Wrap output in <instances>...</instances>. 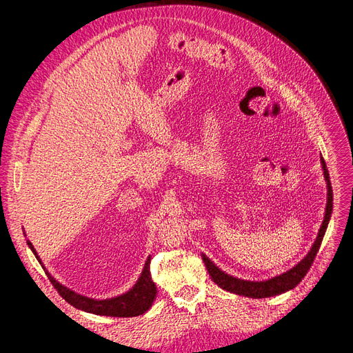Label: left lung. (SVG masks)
Masks as SVG:
<instances>
[{"instance_id": "obj_1", "label": "left lung", "mask_w": 353, "mask_h": 353, "mask_svg": "<svg viewBox=\"0 0 353 353\" xmlns=\"http://www.w3.org/2000/svg\"><path fill=\"white\" fill-rule=\"evenodd\" d=\"M321 165H323L324 178L327 183V206H325V213H324V221L321 223V227H319L316 240L314 241L311 250H309L305 258L296 266H293L292 270H288L276 276H272V279L265 280V281H249V280L236 279V276H232L227 272H223L222 270H219L218 266L213 263L205 253H201V259L206 265L209 275L221 288H223V290H227L230 293L239 294V296H245V297H252V299H265V297L276 296V294H281V293L292 290V288H294L299 283L302 281V279L306 275L309 268H311V265L319 250V245H321V243H323L324 234H325V230L328 227V222L331 218V212H333V190H331L328 169L325 166V162L323 157H321Z\"/></svg>"}]
</instances>
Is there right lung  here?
<instances>
[{
  "mask_svg": "<svg viewBox=\"0 0 353 353\" xmlns=\"http://www.w3.org/2000/svg\"><path fill=\"white\" fill-rule=\"evenodd\" d=\"M26 243L29 245V249L32 250V253L35 254V258L38 259L42 268H44L51 284L54 285L56 290L60 293V296L65 299L68 303H70L77 309H81V311H83V312H90L94 315H104V316H121V318L138 316V315H143L144 312H147L154 302L157 287L152 280L150 270H148L150 268V261H152L150 256H148L145 263H144V268L141 271L140 279L137 280V283L130 288V290L123 294L99 301V299H92V297L79 294L77 292L70 290V288L65 287L63 284H60L54 279V276H51V274L46 270L44 263L41 262L39 256H38L34 245H32V243L29 240Z\"/></svg>",
  "mask_w": 353,
  "mask_h": 353,
  "instance_id": "1",
  "label": "right lung"
}]
</instances>
